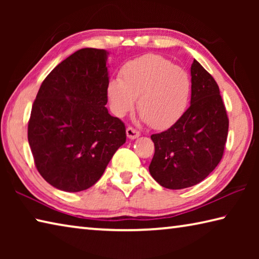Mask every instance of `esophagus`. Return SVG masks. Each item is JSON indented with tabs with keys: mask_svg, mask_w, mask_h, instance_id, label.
<instances>
[{
	"mask_svg": "<svg viewBox=\"0 0 259 259\" xmlns=\"http://www.w3.org/2000/svg\"><path fill=\"white\" fill-rule=\"evenodd\" d=\"M125 133H126V136H128L129 139H136L140 136L139 131L137 129L133 128V126H128V128H126V130H125Z\"/></svg>",
	"mask_w": 259,
	"mask_h": 259,
	"instance_id": "34e87169",
	"label": "esophagus"
}]
</instances>
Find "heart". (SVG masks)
I'll list each match as a JSON object with an SVG mask.
<instances>
[{"mask_svg":"<svg viewBox=\"0 0 259 259\" xmlns=\"http://www.w3.org/2000/svg\"><path fill=\"white\" fill-rule=\"evenodd\" d=\"M191 96V80L183 68L157 55L130 60L121 69L120 78L107 85L112 112L124 116L137 100L142 119L152 128L165 129L181 119Z\"/></svg>","mask_w":259,"mask_h":259,"instance_id":"obj_1","label":"heart"}]
</instances>
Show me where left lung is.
<instances>
[{
    "label": "left lung",
    "instance_id": "obj_1",
    "mask_svg": "<svg viewBox=\"0 0 259 259\" xmlns=\"http://www.w3.org/2000/svg\"><path fill=\"white\" fill-rule=\"evenodd\" d=\"M191 106L163 133L152 135L155 152L148 169L170 190L194 186L221 162L229 117L214 78L194 59L191 66Z\"/></svg>",
    "mask_w": 259,
    "mask_h": 259
}]
</instances>
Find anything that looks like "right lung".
I'll return each instance as SVG.
<instances>
[{"mask_svg": "<svg viewBox=\"0 0 259 259\" xmlns=\"http://www.w3.org/2000/svg\"><path fill=\"white\" fill-rule=\"evenodd\" d=\"M107 54L84 48L52 69L38 89L28 122L37 171L58 190L95 185L126 139L125 125L108 113Z\"/></svg>", "mask_w": 259, "mask_h": 259, "instance_id": "add662e5", "label": "right lung"}]
</instances>
